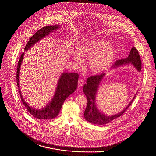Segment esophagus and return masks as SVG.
Instances as JSON below:
<instances>
[{"instance_id": "obj_1", "label": "esophagus", "mask_w": 156, "mask_h": 156, "mask_svg": "<svg viewBox=\"0 0 156 156\" xmlns=\"http://www.w3.org/2000/svg\"><path fill=\"white\" fill-rule=\"evenodd\" d=\"M83 83H84V81H83V80L81 79V78H80L79 80H78V87H81L83 86Z\"/></svg>"}]
</instances>
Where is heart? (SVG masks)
Instances as JSON below:
<instances>
[{
    "label": "heart",
    "instance_id": "b5f03b06",
    "mask_svg": "<svg viewBox=\"0 0 156 156\" xmlns=\"http://www.w3.org/2000/svg\"><path fill=\"white\" fill-rule=\"evenodd\" d=\"M79 52L82 55L90 57L89 66L92 72L100 73L106 70L114 58L115 51L109 43L105 40L91 41L82 45ZM73 58L78 63H81V57L78 52L73 53Z\"/></svg>",
    "mask_w": 156,
    "mask_h": 156
}]
</instances>
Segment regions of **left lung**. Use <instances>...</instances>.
Here are the masks:
<instances>
[{
  "label": "left lung",
  "mask_w": 156,
  "mask_h": 156,
  "mask_svg": "<svg viewBox=\"0 0 156 156\" xmlns=\"http://www.w3.org/2000/svg\"><path fill=\"white\" fill-rule=\"evenodd\" d=\"M129 64H132V65H133L139 71H141V61L140 56L139 54L138 50L134 47H133L131 49L128 57L124 59L118 60L113 67L115 68L121 65ZM104 76L105 74L104 73L90 76L88 78L87 80V83L85 84L83 87V93L85 94L88 99L87 106L83 114L84 118L88 122L91 123L100 125L111 122L112 121L122 116L129 108L130 105L132 104V102L136 97L134 96L133 100L130 102V104L120 113L112 116H106L104 114H102L101 112L98 111L97 106L95 104V102L97 90L101 80L103 79Z\"/></svg>",
  "instance_id": "left-lung-1"
}]
</instances>
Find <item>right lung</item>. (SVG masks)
Here are the masks:
<instances>
[{"mask_svg":"<svg viewBox=\"0 0 156 156\" xmlns=\"http://www.w3.org/2000/svg\"><path fill=\"white\" fill-rule=\"evenodd\" d=\"M58 25L46 26L37 31V32L35 33V34L30 38L29 41L27 43L24 48V51H27V50H29L31 47H32L36 43H37L38 41L48 35L53 30H57V29H58ZM23 56L24 53H22L18 62L16 72L17 85L20 92V95L23 104L25 106L26 108L30 114L37 119L47 120L54 119L56 118L59 113V111L61 109L64 102L66 101L68 97L73 94L76 89L79 75L76 73H62L59 79L55 95L52 98L51 103L48 104V105H47L43 109L38 110L33 109L31 108L25 102L21 94V91L20 90L19 74L20 68L23 59Z\"/></svg>","mask_w":156,"mask_h":156,"instance_id":"1","label":"right lung"}]
</instances>
